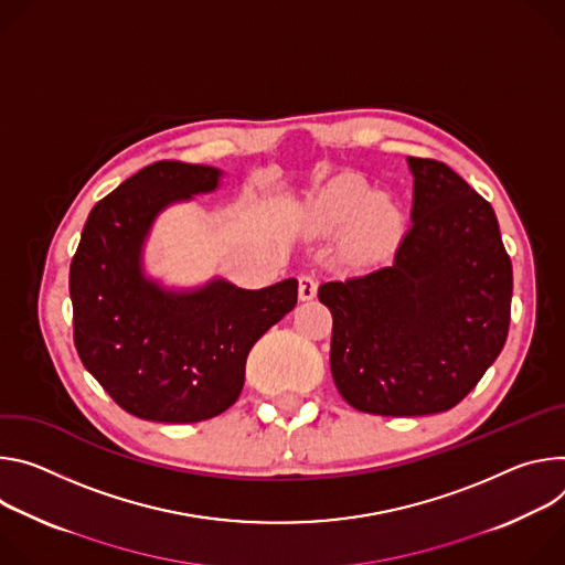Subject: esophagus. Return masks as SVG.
Returning a JSON list of instances; mask_svg holds the SVG:
<instances>
[{"instance_id": "esophagus-1", "label": "esophagus", "mask_w": 565, "mask_h": 565, "mask_svg": "<svg viewBox=\"0 0 565 565\" xmlns=\"http://www.w3.org/2000/svg\"><path fill=\"white\" fill-rule=\"evenodd\" d=\"M317 278L315 276H307V274H302L300 278H298V296H300V300H311L317 296Z\"/></svg>"}]
</instances>
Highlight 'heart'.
Listing matches in <instances>:
<instances>
[{
  "mask_svg": "<svg viewBox=\"0 0 565 565\" xmlns=\"http://www.w3.org/2000/svg\"><path fill=\"white\" fill-rule=\"evenodd\" d=\"M302 222L315 233L350 226V242L361 254L377 256L402 235V211L356 174H339L323 183L302 206Z\"/></svg>",
  "mask_w": 565,
  "mask_h": 565,
  "instance_id": "b5f03b06",
  "label": "heart"
}]
</instances>
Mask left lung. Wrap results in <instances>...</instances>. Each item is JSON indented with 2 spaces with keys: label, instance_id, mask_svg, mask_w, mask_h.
Masks as SVG:
<instances>
[{
  "label": "left lung",
  "instance_id": "obj_1",
  "mask_svg": "<svg viewBox=\"0 0 565 565\" xmlns=\"http://www.w3.org/2000/svg\"><path fill=\"white\" fill-rule=\"evenodd\" d=\"M406 161L413 226L395 260L319 287L341 397L391 417L462 402L503 350L512 309V263L491 204L449 166Z\"/></svg>",
  "mask_w": 565,
  "mask_h": 565
}]
</instances>
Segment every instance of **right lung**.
Returning a JSON list of instances; mask_svg holds the SVG:
<instances>
[{"label":"right lung","instance_id":"right-lung-1","mask_svg":"<svg viewBox=\"0 0 565 565\" xmlns=\"http://www.w3.org/2000/svg\"><path fill=\"white\" fill-rule=\"evenodd\" d=\"M222 170L157 161L100 200L72 260L74 341L109 397L148 422L193 424L233 406L250 348L296 307L298 280L242 289L224 278L166 287L143 248L172 204L220 188Z\"/></svg>","mask_w":565,"mask_h":565}]
</instances>
